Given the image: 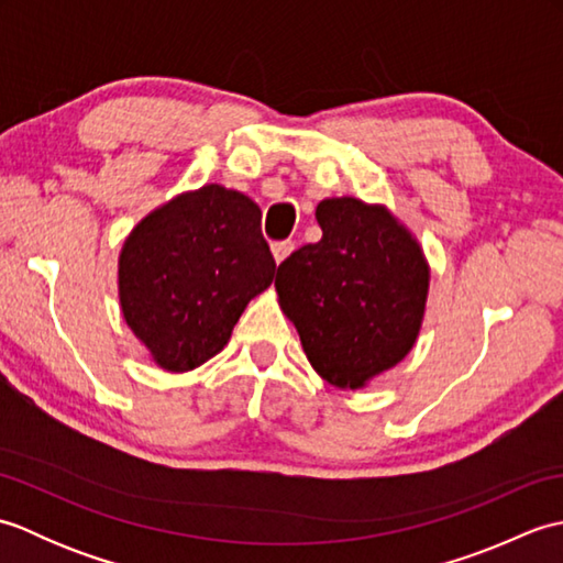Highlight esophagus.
Returning a JSON list of instances; mask_svg holds the SVG:
<instances>
[{"label": "esophagus", "mask_w": 563, "mask_h": 563, "mask_svg": "<svg viewBox=\"0 0 563 563\" xmlns=\"http://www.w3.org/2000/svg\"><path fill=\"white\" fill-rule=\"evenodd\" d=\"M292 249H295V242H290V239H285V242H275V244L271 246L275 263H283L285 258H288V256L292 254Z\"/></svg>", "instance_id": "esophagus-1"}]
</instances>
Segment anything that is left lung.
<instances>
[{
    "label": "left lung",
    "mask_w": 563,
    "mask_h": 563,
    "mask_svg": "<svg viewBox=\"0 0 563 563\" xmlns=\"http://www.w3.org/2000/svg\"><path fill=\"white\" fill-rule=\"evenodd\" d=\"M317 222L321 239L280 263L275 290L317 373L333 387L361 389L413 349L430 268L385 206L327 198Z\"/></svg>",
    "instance_id": "1"
}]
</instances>
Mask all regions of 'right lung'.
Segmentation results:
<instances>
[{
  "label": "right lung",
  "instance_id": "obj_1",
  "mask_svg": "<svg viewBox=\"0 0 563 563\" xmlns=\"http://www.w3.org/2000/svg\"><path fill=\"white\" fill-rule=\"evenodd\" d=\"M273 275L261 208L239 190L206 184L152 210L128 234L118 297L152 361L188 373L224 349Z\"/></svg>",
  "mask_w": 563,
  "mask_h": 563
}]
</instances>
